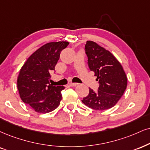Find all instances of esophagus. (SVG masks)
I'll return each mask as SVG.
<instances>
[{"instance_id": "obj_1", "label": "esophagus", "mask_w": 150, "mask_h": 150, "mask_svg": "<svg viewBox=\"0 0 150 150\" xmlns=\"http://www.w3.org/2000/svg\"><path fill=\"white\" fill-rule=\"evenodd\" d=\"M69 86H71V87H74V86H78L79 83H70L69 84Z\"/></svg>"}]
</instances>
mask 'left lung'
Listing matches in <instances>:
<instances>
[{
	"instance_id": "1",
	"label": "left lung",
	"mask_w": 150,
	"mask_h": 150,
	"mask_svg": "<svg viewBox=\"0 0 150 150\" xmlns=\"http://www.w3.org/2000/svg\"><path fill=\"white\" fill-rule=\"evenodd\" d=\"M86 53L88 66L95 72L99 87L97 92L89 88V95L82 102L94 110H104L113 107L123 95L127 77L122 66L114 55L92 41H87Z\"/></svg>"
}]
</instances>
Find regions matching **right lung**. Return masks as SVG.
Listing matches in <instances>:
<instances>
[{
  "label": "right lung",
  "mask_w": 150,
  "mask_h": 150,
  "mask_svg": "<svg viewBox=\"0 0 150 150\" xmlns=\"http://www.w3.org/2000/svg\"><path fill=\"white\" fill-rule=\"evenodd\" d=\"M69 44L63 41L44 44L30 55L20 69L17 78L20 98L35 112L47 113L60 105L64 87L53 86L49 81L60 52Z\"/></svg>",
  "instance_id": "1"
}]
</instances>
